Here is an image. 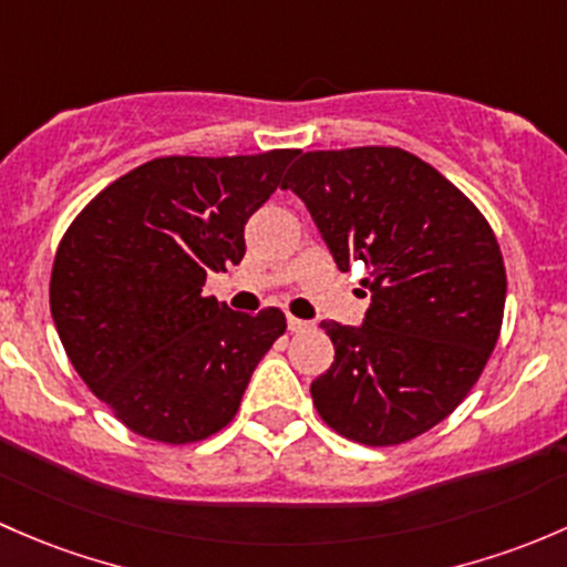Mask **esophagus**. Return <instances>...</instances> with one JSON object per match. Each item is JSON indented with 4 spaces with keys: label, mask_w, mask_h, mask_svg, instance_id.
Masks as SVG:
<instances>
[{
    "label": "esophagus",
    "mask_w": 567,
    "mask_h": 567,
    "mask_svg": "<svg viewBox=\"0 0 567 567\" xmlns=\"http://www.w3.org/2000/svg\"><path fill=\"white\" fill-rule=\"evenodd\" d=\"M286 324H289L291 332H302V330H308V327H311V322H306V319H297V317L286 319Z\"/></svg>",
    "instance_id": "1"
}]
</instances>
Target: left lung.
Returning a JSON list of instances; mask_svg holds the SVG:
<instances>
[{
	"mask_svg": "<svg viewBox=\"0 0 567 567\" xmlns=\"http://www.w3.org/2000/svg\"><path fill=\"white\" fill-rule=\"evenodd\" d=\"M281 188L306 202L338 270L363 267L371 295L363 324L322 322L336 360L311 384L317 412L371 447L434 429L497 347L507 281L488 220L399 147L306 153Z\"/></svg>",
	"mask_w": 567,
	"mask_h": 567,
	"instance_id": "obj_1",
	"label": "left lung"
}]
</instances>
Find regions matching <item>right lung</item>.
Wrapping results in <instances>:
<instances>
[{"mask_svg": "<svg viewBox=\"0 0 567 567\" xmlns=\"http://www.w3.org/2000/svg\"><path fill=\"white\" fill-rule=\"evenodd\" d=\"M297 150L155 157L92 198L51 270V317L70 363L116 420L185 445L231 423L286 317L204 297L245 256V224Z\"/></svg>", "mask_w": 567, "mask_h": 567, "instance_id": "add662e5", "label": "right lung"}]
</instances>
